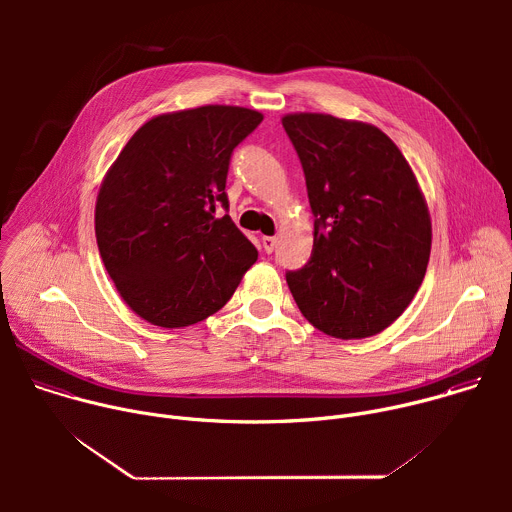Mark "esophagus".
Returning a JSON list of instances; mask_svg holds the SVG:
<instances>
[{"label": "esophagus", "mask_w": 512, "mask_h": 512, "mask_svg": "<svg viewBox=\"0 0 512 512\" xmlns=\"http://www.w3.org/2000/svg\"><path fill=\"white\" fill-rule=\"evenodd\" d=\"M263 249H265V253H273V249H275V245H277V237H263Z\"/></svg>", "instance_id": "obj_1"}]
</instances>
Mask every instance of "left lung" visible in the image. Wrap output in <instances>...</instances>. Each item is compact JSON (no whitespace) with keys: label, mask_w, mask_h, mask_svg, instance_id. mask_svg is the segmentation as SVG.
I'll list each match as a JSON object with an SVG mask.
<instances>
[{"label":"left lung","mask_w":512,"mask_h":512,"mask_svg":"<svg viewBox=\"0 0 512 512\" xmlns=\"http://www.w3.org/2000/svg\"><path fill=\"white\" fill-rule=\"evenodd\" d=\"M306 174L314 221L310 261L285 279L320 332L358 340L411 304L431 253V218L401 150L379 127L326 113L281 119Z\"/></svg>","instance_id":"left-lung-1"}]
</instances>
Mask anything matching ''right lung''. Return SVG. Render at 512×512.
I'll use <instances>...</instances> for the list:
<instances>
[{"label":"right lung","instance_id":"1","mask_svg":"<svg viewBox=\"0 0 512 512\" xmlns=\"http://www.w3.org/2000/svg\"><path fill=\"white\" fill-rule=\"evenodd\" d=\"M263 121L255 109L204 105L145 121L99 188L95 235L123 302L145 322L184 328L221 310L257 249L231 216V154Z\"/></svg>","mask_w":512,"mask_h":512}]
</instances>
